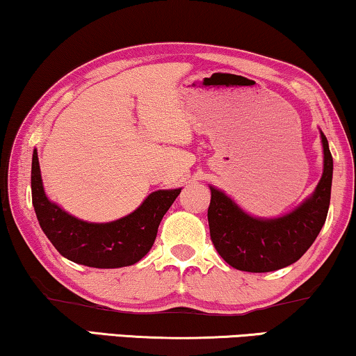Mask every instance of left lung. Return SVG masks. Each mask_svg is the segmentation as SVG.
Segmentation results:
<instances>
[{
    "label": "left lung",
    "mask_w": 356,
    "mask_h": 356,
    "mask_svg": "<svg viewBox=\"0 0 356 356\" xmlns=\"http://www.w3.org/2000/svg\"><path fill=\"white\" fill-rule=\"evenodd\" d=\"M321 143L324 164L316 188L297 208L279 218L252 216L222 190L209 185V234L227 264L247 273L277 271L298 261L312 247L326 222L332 187V154L323 132Z\"/></svg>",
    "instance_id": "1"
}]
</instances>
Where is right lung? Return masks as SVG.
Instances as JSON below:
<instances>
[{
  "instance_id": "add662e5",
  "label": "right lung",
  "mask_w": 356,
  "mask_h": 356,
  "mask_svg": "<svg viewBox=\"0 0 356 356\" xmlns=\"http://www.w3.org/2000/svg\"><path fill=\"white\" fill-rule=\"evenodd\" d=\"M182 188L156 190L127 216L88 222L53 203L43 188L38 153L32 156V203L40 227L64 258L99 269L130 266L153 247L159 222Z\"/></svg>"
}]
</instances>
